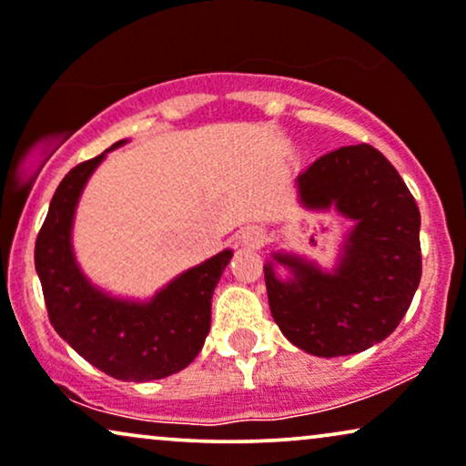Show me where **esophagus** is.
<instances>
[{
	"label": "esophagus",
	"mask_w": 466,
	"mask_h": 466,
	"mask_svg": "<svg viewBox=\"0 0 466 466\" xmlns=\"http://www.w3.org/2000/svg\"><path fill=\"white\" fill-rule=\"evenodd\" d=\"M264 240H267V234L258 226H247L238 232V243L247 249H258V247L264 245Z\"/></svg>",
	"instance_id": "obj_1"
}]
</instances>
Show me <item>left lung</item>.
Segmentation results:
<instances>
[{
  "label": "left lung",
  "instance_id": "8db88e82",
  "mask_svg": "<svg viewBox=\"0 0 466 466\" xmlns=\"http://www.w3.org/2000/svg\"><path fill=\"white\" fill-rule=\"evenodd\" d=\"M303 208L352 221L331 270L286 251L264 264L277 327L316 357L372 349L400 325L421 279V217L396 167L368 144L320 157L297 176ZM281 263L290 278L281 280Z\"/></svg>",
  "mask_w": 466,
  "mask_h": 466
}]
</instances>
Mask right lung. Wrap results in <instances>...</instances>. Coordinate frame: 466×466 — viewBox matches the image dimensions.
Listing matches in <instances>:
<instances>
[{
	"instance_id": "obj_1",
	"label": "right lung",
	"mask_w": 466,
	"mask_h": 466,
	"mask_svg": "<svg viewBox=\"0 0 466 466\" xmlns=\"http://www.w3.org/2000/svg\"><path fill=\"white\" fill-rule=\"evenodd\" d=\"M127 139L64 176L36 238V273L53 329L86 361L117 380L146 382L180 372L202 350L210 303L232 249L176 275L148 301L105 292L87 279L73 249L76 204L87 180Z\"/></svg>"
}]
</instances>
